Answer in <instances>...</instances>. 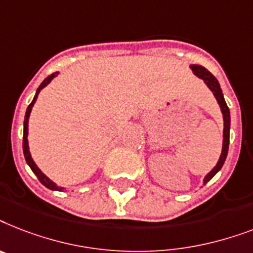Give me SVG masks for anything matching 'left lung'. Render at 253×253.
<instances>
[{"label":"left lung","instance_id":"1","mask_svg":"<svg viewBox=\"0 0 253 253\" xmlns=\"http://www.w3.org/2000/svg\"><path fill=\"white\" fill-rule=\"evenodd\" d=\"M191 69L193 70L196 76L204 80V82L207 84L208 87L213 91L214 96L217 99L218 104L221 107V111H222V115H223V124H225V128H223V146H222V153H221V157H219V161L218 163L215 165L211 171L208 173L205 179H204V184H207L208 181L211 179V177L215 175V173L222 169V166L225 163L226 161V157H227V151H229V142H230V111H229V107L226 104L225 102V98H223V94H222V90H221V86L218 84L217 78L211 74L208 69H205L204 66L201 65H191Z\"/></svg>","mask_w":253,"mask_h":253}]
</instances>
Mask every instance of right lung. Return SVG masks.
I'll return each instance as SVG.
<instances>
[{"instance_id": "right-lung-1", "label": "right lung", "mask_w": 253, "mask_h": 253, "mask_svg": "<svg viewBox=\"0 0 253 253\" xmlns=\"http://www.w3.org/2000/svg\"><path fill=\"white\" fill-rule=\"evenodd\" d=\"M58 73H53V74H50V76H48L45 78V80L42 82V84L39 86V88L36 90V95L34 96V100L31 102V104L27 107V111H26V116H24V126H23V154H24V158H26V162H27V165L30 166V169H32V172L35 173L36 176H38V179H39V181L43 185H45L48 189H52V191H62L64 188L62 187H57L56 184L53 183L52 180H49L48 177L44 175L42 171L39 169V167L35 165V162L32 161L31 158V154H30V150H28V141H27V136H28V117H30V114H31V110H32V107H34V103L36 102V98H38V94L40 92V90L43 87H45L46 84H49L50 81L53 80L54 77L57 76Z\"/></svg>"}]
</instances>
